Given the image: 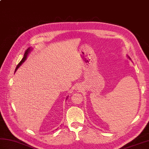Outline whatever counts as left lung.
<instances>
[{
  "label": "left lung",
  "instance_id": "8db88e82",
  "mask_svg": "<svg viewBox=\"0 0 149 149\" xmlns=\"http://www.w3.org/2000/svg\"><path fill=\"white\" fill-rule=\"evenodd\" d=\"M128 58H129V57H128ZM129 59H130V58H129Z\"/></svg>",
  "mask_w": 149,
  "mask_h": 149
}]
</instances>
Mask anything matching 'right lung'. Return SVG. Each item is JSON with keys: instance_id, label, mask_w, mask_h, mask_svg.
Wrapping results in <instances>:
<instances>
[{"instance_id": "obj_1", "label": "right lung", "mask_w": 149, "mask_h": 149, "mask_svg": "<svg viewBox=\"0 0 149 149\" xmlns=\"http://www.w3.org/2000/svg\"><path fill=\"white\" fill-rule=\"evenodd\" d=\"M33 47H29V48H28L26 50V52H25V54H24V58H23V59H22V60H21V61L18 63V65L17 66V68H16V69H15V72H16V71L17 70V69L20 67V66L23 64V63H24V61H26V60L27 59V56H28V55H29V54L33 50ZM68 96H67L66 97V100L68 99Z\"/></svg>"}]
</instances>
